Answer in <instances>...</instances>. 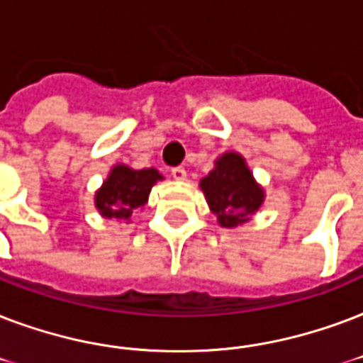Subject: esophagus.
<instances>
[{
  "instance_id": "obj_1",
  "label": "esophagus",
  "mask_w": 363,
  "mask_h": 363,
  "mask_svg": "<svg viewBox=\"0 0 363 363\" xmlns=\"http://www.w3.org/2000/svg\"><path fill=\"white\" fill-rule=\"evenodd\" d=\"M172 178L178 179V182H182V179L187 178V172H185V168H182V167L172 168Z\"/></svg>"
}]
</instances>
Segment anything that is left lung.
Wrapping results in <instances>:
<instances>
[{"instance_id": "1", "label": "left lung", "mask_w": 363, "mask_h": 363, "mask_svg": "<svg viewBox=\"0 0 363 363\" xmlns=\"http://www.w3.org/2000/svg\"><path fill=\"white\" fill-rule=\"evenodd\" d=\"M201 189L221 227L233 229L250 221L265 201V191L254 179L240 153L229 151L201 179Z\"/></svg>"}]
</instances>
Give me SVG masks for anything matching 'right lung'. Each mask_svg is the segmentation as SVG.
Instances as JSON below:
<instances>
[{
    "mask_svg": "<svg viewBox=\"0 0 363 363\" xmlns=\"http://www.w3.org/2000/svg\"><path fill=\"white\" fill-rule=\"evenodd\" d=\"M162 179L155 168L134 170L126 164H115L108 179L96 191L94 204L104 218L117 221H128L147 202L151 187Z\"/></svg>",
    "mask_w": 363,
    "mask_h": 363,
    "instance_id": "1",
    "label": "right lung"
}]
</instances>
